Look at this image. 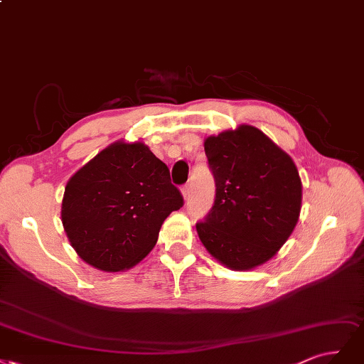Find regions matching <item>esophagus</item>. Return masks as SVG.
<instances>
[{
    "instance_id": "esophagus-1",
    "label": "esophagus",
    "mask_w": 364,
    "mask_h": 364,
    "mask_svg": "<svg viewBox=\"0 0 364 364\" xmlns=\"http://www.w3.org/2000/svg\"><path fill=\"white\" fill-rule=\"evenodd\" d=\"M181 195L184 196V199L189 196V184H184L183 187H181Z\"/></svg>"
}]
</instances>
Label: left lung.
<instances>
[{"instance_id":"left-lung-1","label":"left lung","mask_w":364,"mask_h":364,"mask_svg":"<svg viewBox=\"0 0 364 364\" xmlns=\"http://www.w3.org/2000/svg\"><path fill=\"white\" fill-rule=\"evenodd\" d=\"M216 184L212 210L196 231L207 251L234 271L277 254L295 228L302 199L298 169L259 128L240 125L204 142Z\"/></svg>"}]
</instances>
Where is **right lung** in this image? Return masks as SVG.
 Segmentation results:
<instances>
[{"label":"right lung","mask_w":364,"mask_h":364,"mask_svg":"<svg viewBox=\"0 0 364 364\" xmlns=\"http://www.w3.org/2000/svg\"><path fill=\"white\" fill-rule=\"evenodd\" d=\"M183 204L165 163L145 144L119 140L68 181L62 222L81 259L119 272L154 248L161 224Z\"/></svg>","instance_id":"right-lung-1"}]
</instances>
